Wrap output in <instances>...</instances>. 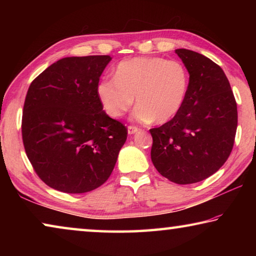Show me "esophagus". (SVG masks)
<instances>
[{
	"label": "esophagus",
	"mask_w": 256,
	"mask_h": 256,
	"mask_svg": "<svg viewBox=\"0 0 256 256\" xmlns=\"http://www.w3.org/2000/svg\"><path fill=\"white\" fill-rule=\"evenodd\" d=\"M138 130L140 128L136 126H133V125H130V126L128 128V134H134V133H136Z\"/></svg>",
	"instance_id": "1"
}]
</instances>
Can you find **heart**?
Returning a JSON list of instances; mask_svg holds the SVG:
<instances>
[{
  "label": "heart",
  "mask_w": 256,
  "mask_h": 256,
  "mask_svg": "<svg viewBox=\"0 0 256 256\" xmlns=\"http://www.w3.org/2000/svg\"><path fill=\"white\" fill-rule=\"evenodd\" d=\"M188 72L183 63L162 58H134L120 62L114 78H102L97 94L108 116L120 118L134 102L133 120L159 124L175 118L188 90Z\"/></svg>",
  "instance_id": "1"
}]
</instances>
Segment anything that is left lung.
I'll use <instances>...</instances> for the list:
<instances>
[{
  "mask_svg": "<svg viewBox=\"0 0 256 256\" xmlns=\"http://www.w3.org/2000/svg\"><path fill=\"white\" fill-rule=\"evenodd\" d=\"M175 53L190 73L185 102L175 118L150 130L156 170L176 184L198 183L214 174L230 154L237 104L218 64L196 52Z\"/></svg>",
  "mask_w": 256,
  "mask_h": 256,
  "instance_id": "left-lung-1",
  "label": "left lung"
}]
</instances>
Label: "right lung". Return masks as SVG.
Here are the masks:
<instances>
[{
  "label": "right lung",
  "instance_id": "right-lung-1",
  "mask_svg": "<svg viewBox=\"0 0 256 256\" xmlns=\"http://www.w3.org/2000/svg\"><path fill=\"white\" fill-rule=\"evenodd\" d=\"M112 58H64L42 72L24 99V146L38 177L64 193L99 188L114 170L128 128L102 110L97 84Z\"/></svg>",
  "mask_w": 256,
  "mask_h": 256
}]
</instances>
